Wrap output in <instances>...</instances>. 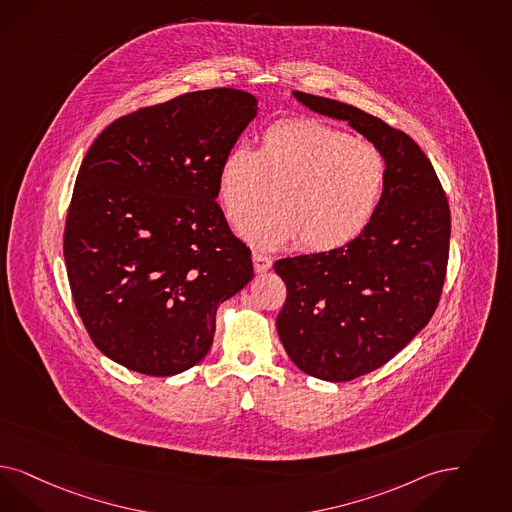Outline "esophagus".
I'll use <instances>...</instances> for the list:
<instances>
[{
  "label": "esophagus",
  "mask_w": 512,
  "mask_h": 512,
  "mask_svg": "<svg viewBox=\"0 0 512 512\" xmlns=\"http://www.w3.org/2000/svg\"><path fill=\"white\" fill-rule=\"evenodd\" d=\"M253 266H255L257 274H263V272L272 268V259L266 257V255H261V253H253Z\"/></svg>",
  "instance_id": "34e87169"
}]
</instances>
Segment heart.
<instances>
[{"label": "heart", "mask_w": 512, "mask_h": 512, "mask_svg": "<svg viewBox=\"0 0 512 512\" xmlns=\"http://www.w3.org/2000/svg\"><path fill=\"white\" fill-rule=\"evenodd\" d=\"M273 185L275 204L251 212ZM388 185V160L371 141L316 119L266 126L255 149L232 147L219 162L215 194L242 240L274 251L302 240L331 251L361 236Z\"/></svg>", "instance_id": "heart-1"}]
</instances>
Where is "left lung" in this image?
Segmentation results:
<instances>
[{
    "mask_svg": "<svg viewBox=\"0 0 512 512\" xmlns=\"http://www.w3.org/2000/svg\"><path fill=\"white\" fill-rule=\"evenodd\" d=\"M380 147L388 185L367 230L331 251L274 263L287 287L276 329L300 371L348 382L401 352L433 316L448 263L450 210L418 143L357 107L293 90Z\"/></svg>",
    "mask_w": 512,
    "mask_h": 512,
    "instance_id": "left-lung-1",
    "label": "left lung"
}]
</instances>
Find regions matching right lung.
I'll return each instance as SVG.
<instances>
[{
    "label": "right lung",
    "instance_id": "right-lung-1",
    "mask_svg": "<svg viewBox=\"0 0 512 512\" xmlns=\"http://www.w3.org/2000/svg\"><path fill=\"white\" fill-rule=\"evenodd\" d=\"M257 109L244 90L183 94L113 121L83 159L64 232L71 295L96 348L130 371L200 363L217 306L253 278L215 181Z\"/></svg>",
    "mask_w": 512,
    "mask_h": 512
}]
</instances>
